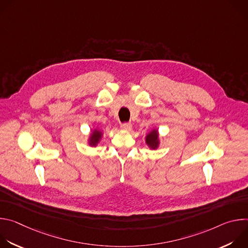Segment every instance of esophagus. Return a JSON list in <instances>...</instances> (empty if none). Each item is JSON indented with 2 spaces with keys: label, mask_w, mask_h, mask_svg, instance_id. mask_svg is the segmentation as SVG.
Segmentation results:
<instances>
[{
  "label": "esophagus",
  "mask_w": 248,
  "mask_h": 248,
  "mask_svg": "<svg viewBox=\"0 0 248 248\" xmlns=\"http://www.w3.org/2000/svg\"><path fill=\"white\" fill-rule=\"evenodd\" d=\"M131 124L130 123H123L121 124V127L124 129V130H130L131 129Z\"/></svg>",
  "instance_id": "obj_1"
}]
</instances>
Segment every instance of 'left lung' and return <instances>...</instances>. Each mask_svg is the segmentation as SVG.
I'll list each match as a JSON object with an SVG mask.
<instances>
[{"label": "left lung", "mask_w": 248, "mask_h": 248, "mask_svg": "<svg viewBox=\"0 0 248 248\" xmlns=\"http://www.w3.org/2000/svg\"><path fill=\"white\" fill-rule=\"evenodd\" d=\"M146 143L153 149L158 146V132L157 130H153L146 137Z\"/></svg>", "instance_id": "obj_1"}]
</instances>
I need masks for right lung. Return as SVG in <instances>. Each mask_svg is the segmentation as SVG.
<instances>
[{
  "instance_id": "1",
  "label": "right lung",
  "mask_w": 248,
  "mask_h": 248,
  "mask_svg": "<svg viewBox=\"0 0 248 248\" xmlns=\"http://www.w3.org/2000/svg\"><path fill=\"white\" fill-rule=\"evenodd\" d=\"M101 137V132L98 131V130H95L93 132V134L91 135V138H90V145H96L98 143V141Z\"/></svg>"
}]
</instances>
